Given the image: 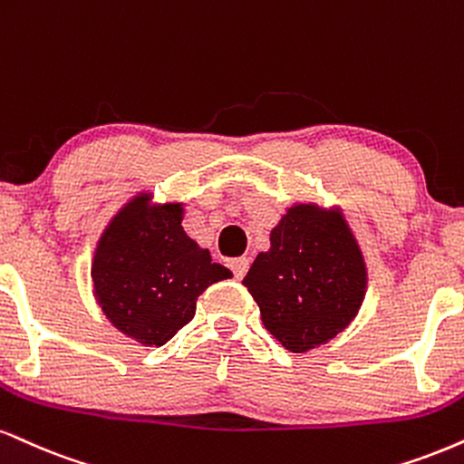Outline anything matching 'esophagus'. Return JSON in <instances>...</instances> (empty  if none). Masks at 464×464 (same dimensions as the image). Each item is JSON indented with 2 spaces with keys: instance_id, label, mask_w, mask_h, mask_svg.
<instances>
[{
  "instance_id": "1",
  "label": "esophagus",
  "mask_w": 464,
  "mask_h": 464,
  "mask_svg": "<svg viewBox=\"0 0 464 464\" xmlns=\"http://www.w3.org/2000/svg\"><path fill=\"white\" fill-rule=\"evenodd\" d=\"M228 266H231L233 276H236V278H244V276H246L250 264H248L246 256H239V259H231V261H228Z\"/></svg>"
}]
</instances>
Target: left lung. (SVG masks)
Returning <instances> with one entry per match:
<instances>
[{
    "mask_svg": "<svg viewBox=\"0 0 464 464\" xmlns=\"http://www.w3.org/2000/svg\"><path fill=\"white\" fill-rule=\"evenodd\" d=\"M264 326L289 353L331 342L354 320L367 272L342 216L295 205L270 233L244 276Z\"/></svg>",
    "mask_w": 464,
    "mask_h": 464,
    "instance_id": "obj_1",
    "label": "left lung"
}]
</instances>
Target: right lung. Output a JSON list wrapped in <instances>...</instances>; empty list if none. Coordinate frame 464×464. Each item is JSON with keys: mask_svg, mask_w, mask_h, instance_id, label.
<instances>
[{"mask_svg": "<svg viewBox=\"0 0 464 464\" xmlns=\"http://www.w3.org/2000/svg\"><path fill=\"white\" fill-rule=\"evenodd\" d=\"M231 272L181 227V205L127 203L105 228L92 264L94 295L108 320L142 345H164L194 317L197 298Z\"/></svg>", "mask_w": 464, "mask_h": 464, "instance_id": "right-lung-1", "label": "right lung"}]
</instances>
